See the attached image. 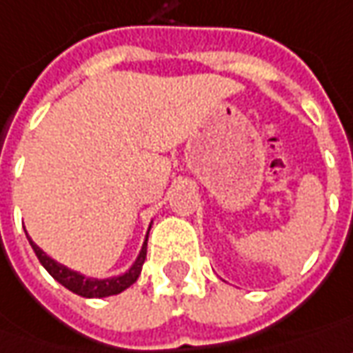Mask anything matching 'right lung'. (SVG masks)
<instances>
[{
    "label": "right lung",
    "mask_w": 353,
    "mask_h": 353,
    "mask_svg": "<svg viewBox=\"0 0 353 353\" xmlns=\"http://www.w3.org/2000/svg\"><path fill=\"white\" fill-rule=\"evenodd\" d=\"M29 242H31V246L32 250H34L39 261L44 265V270L52 275L58 283H62V285L66 287V289H70L72 293L88 299L109 297V295H117V293L125 291L127 287H130L137 279H139L142 263L146 260V242H144V246L140 250V256L137 258L134 265L128 270L127 274L119 275V277H111V279H92V277H83V275H79L78 272H72V270H68L64 265L56 263L52 258H48L43 250L32 242L31 238H29Z\"/></svg>",
    "instance_id": "right-lung-1"
}]
</instances>
